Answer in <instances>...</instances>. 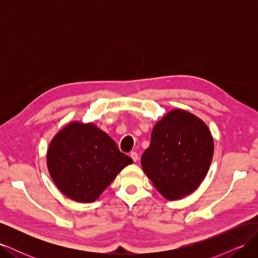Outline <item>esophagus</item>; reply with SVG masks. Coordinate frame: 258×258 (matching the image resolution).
Wrapping results in <instances>:
<instances>
[{
	"label": "esophagus",
	"mask_w": 258,
	"mask_h": 258,
	"mask_svg": "<svg viewBox=\"0 0 258 258\" xmlns=\"http://www.w3.org/2000/svg\"><path fill=\"white\" fill-rule=\"evenodd\" d=\"M130 157L134 159V161H138L139 160V155L137 152H131L130 153Z\"/></svg>",
	"instance_id": "1"
}]
</instances>
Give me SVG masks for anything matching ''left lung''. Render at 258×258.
I'll use <instances>...</instances> for the list:
<instances>
[{
  "mask_svg": "<svg viewBox=\"0 0 258 258\" xmlns=\"http://www.w3.org/2000/svg\"><path fill=\"white\" fill-rule=\"evenodd\" d=\"M213 152L207 124L188 112L173 110L155 124L141 163L156 189L168 200H175L198 188Z\"/></svg>",
  "mask_w": 258,
  "mask_h": 258,
  "instance_id": "left-lung-1",
  "label": "left lung"
}]
</instances>
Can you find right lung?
Returning a JSON list of instances; mask_svg holds the SVG:
<instances>
[{
  "label": "right lung",
  "instance_id": "obj_1",
  "mask_svg": "<svg viewBox=\"0 0 258 258\" xmlns=\"http://www.w3.org/2000/svg\"><path fill=\"white\" fill-rule=\"evenodd\" d=\"M134 162L114 140L93 123H69L48 147L47 167L67 197L93 202L120 171Z\"/></svg>",
  "mask_w": 258,
  "mask_h": 258
}]
</instances>
